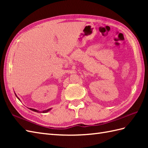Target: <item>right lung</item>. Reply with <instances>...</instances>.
<instances>
[{
    "instance_id": "add662e5",
    "label": "right lung",
    "mask_w": 148,
    "mask_h": 148,
    "mask_svg": "<svg viewBox=\"0 0 148 148\" xmlns=\"http://www.w3.org/2000/svg\"><path fill=\"white\" fill-rule=\"evenodd\" d=\"M16 97H17V96H16ZM17 98L18 99V97H17ZM19 100H20V99H19ZM30 110H32V111H35V112H39V111H37V110H36V109H34L30 108ZM49 110H51V109H47V110H45V111H42V112H47L48 111H49Z\"/></svg>"
}]
</instances>
